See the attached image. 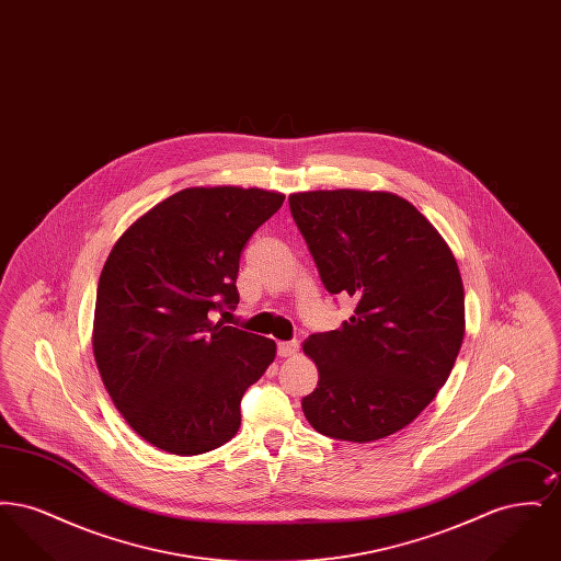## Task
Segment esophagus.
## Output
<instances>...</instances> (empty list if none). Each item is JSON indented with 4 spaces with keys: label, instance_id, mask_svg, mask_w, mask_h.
<instances>
[{
    "label": "esophagus",
    "instance_id": "34e87169",
    "mask_svg": "<svg viewBox=\"0 0 561 561\" xmlns=\"http://www.w3.org/2000/svg\"><path fill=\"white\" fill-rule=\"evenodd\" d=\"M296 351H298V343H296V341H293V343H279V345H277V355H279V357H293V355H296Z\"/></svg>",
    "mask_w": 561,
    "mask_h": 561
}]
</instances>
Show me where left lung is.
<instances>
[{"label": "left lung", "instance_id": "left-lung-1", "mask_svg": "<svg viewBox=\"0 0 561 561\" xmlns=\"http://www.w3.org/2000/svg\"><path fill=\"white\" fill-rule=\"evenodd\" d=\"M294 220L330 294L357 305L302 351L318 387L302 398L321 435L368 444L408 427L446 385L465 336V290L453 250L389 191H300Z\"/></svg>", "mask_w": 561, "mask_h": 561}]
</instances>
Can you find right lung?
<instances>
[{
    "label": "right lung",
    "instance_id": "1",
    "mask_svg": "<svg viewBox=\"0 0 561 561\" xmlns=\"http://www.w3.org/2000/svg\"><path fill=\"white\" fill-rule=\"evenodd\" d=\"M284 193L188 187L138 216L101 271L92 351L126 423L163 453H210L240 428L241 396L275 359L271 339L210 320L233 309L241 250Z\"/></svg>",
    "mask_w": 561,
    "mask_h": 561
}]
</instances>
